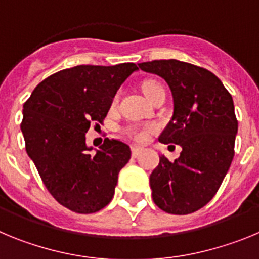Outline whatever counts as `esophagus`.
I'll return each instance as SVG.
<instances>
[{"label":"esophagus","mask_w":259,"mask_h":259,"mask_svg":"<svg viewBox=\"0 0 259 259\" xmlns=\"http://www.w3.org/2000/svg\"><path fill=\"white\" fill-rule=\"evenodd\" d=\"M141 152H143V148H141V146H132V157H139Z\"/></svg>","instance_id":"34e87169"}]
</instances>
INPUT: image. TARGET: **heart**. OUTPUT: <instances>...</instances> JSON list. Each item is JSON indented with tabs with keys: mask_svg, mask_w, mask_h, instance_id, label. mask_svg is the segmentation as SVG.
I'll return each mask as SVG.
<instances>
[{
	"mask_svg": "<svg viewBox=\"0 0 259 259\" xmlns=\"http://www.w3.org/2000/svg\"><path fill=\"white\" fill-rule=\"evenodd\" d=\"M141 91H143V93L145 95V97L152 102L153 100H154L155 96L159 92H162V91H164V88L159 81H157V80H145L143 83V85H141ZM125 135H127L128 137L134 139L135 141H144L148 139V131H146V130L134 127V125L125 128Z\"/></svg>",
	"mask_w": 259,
	"mask_h": 259,
	"instance_id": "1",
	"label": "heart"
}]
</instances>
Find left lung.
<instances>
[{"instance_id":"1","label":"left lung","mask_w":259,"mask_h":259,"mask_svg":"<svg viewBox=\"0 0 259 259\" xmlns=\"http://www.w3.org/2000/svg\"><path fill=\"white\" fill-rule=\"evenodd\" d=\"M139 67L170 87L174 114L158 140L182 146L174 162L159 157L149 178L153 201L170 214H191L214 197L235 155L232 96L212 72L187 62L159 59Z\"/></svg>"}]
</instances>
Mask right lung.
Wrapping results in <instances>:
<instances>
[{
	"label": "right lung",
	"mask_w": 259,
	"mask_h": 259,
	"mask_svg": "<svg viewBox=\"0 0 259 259\" xmlns=\"http://www.w3.org/2000/svg\"><path fill=\"white\" fill-rule=\"evenodd\" d=\"M136 70L135 63L66 68L42 80L23 105L27 154L49 193L71 211L92 214L113 198L131 149L106 139L91 153L85 134L102 124L116 91Z\"/></svg>",
	"instance_id": "add662e5"
}]
</instances>
